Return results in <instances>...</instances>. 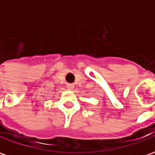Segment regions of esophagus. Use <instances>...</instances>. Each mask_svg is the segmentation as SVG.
I'll return each mask as SVG.
<instances>
[{
    "label": "esophagus",
    "mask_w": 155,
    "mask_h": 155,
    "mask_svg": "<svg viewBox=\"0 0 155 155\" xmlns=\"http://www.w3.org/2000/svg\"><path fill=\"white\" fill-rule=\"evenodd\" d=\"M66 87H67V89H69V90H72V89L74 88V84H67Z\"/></svg>",
    "instance_id": "esophagus-1"
}]
</instances>
